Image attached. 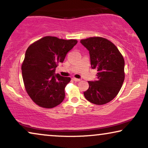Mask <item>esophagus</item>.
I'll use <instances>...</instances> for the list:
<instances>
[{
	"label": "esophagus",
	"mask_w": 148,
	"mask_h": 148,
	"mask_svg": "<svg viewBox=\"0 0 148 148\" xmlns=\"http://www.w3.org/2000/svg\"><path fill=\"white\" fill-rule=\"evenodd\" d=\"M72 80L75 82H80L81 80L80 79H78V78H72Z\"/></svg>",
	"instance_id": "34e87169"
}]
</instances>
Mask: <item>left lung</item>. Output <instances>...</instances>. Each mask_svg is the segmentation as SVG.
<instances>
[{
	"label": "left lung",
	"mask_w": 148,
	"mask_h": 148,
	"mask_svg": "<svg viewBox=\"0 0 148 148\" xmlns=\"http://www.w3.org/2000/svg\"><path fill=\"white\" fill-rule=\"evenodd\" d=\"M80 43L89 51L92 69L96 68V80L88 81L89 88L84 92L92 103L102 105L113 100L122 86L125 78L124 59L118 48L108 40L91 37Z\"/></svg>",
	"instance_id": "1"
}]
</instances>
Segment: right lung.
Returning <instances> with one entry per match:
<instances>
[{
  "mask_svg": "<svg viewBox=\"0 0 148 148\" xmlns=\"http://www.w3.org/2000/svg\"><path fill=\"white\" fill-rule=\"evenodd\" d=\"M77 42L76 40L45 36L26 50L22 65L23 82L28 94L39 106L52 108L64 99L65 87L71 79L55 71Z\"/></svg>",
  "mask_w": 148,
  "mask_h": 148,
  "instance_id": "1",
  "label": "right lung"
}]
</instances>
